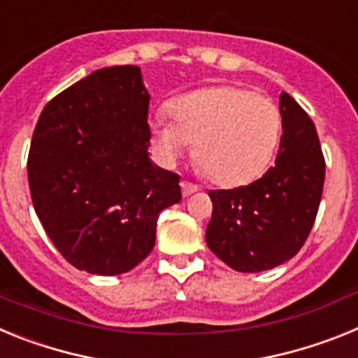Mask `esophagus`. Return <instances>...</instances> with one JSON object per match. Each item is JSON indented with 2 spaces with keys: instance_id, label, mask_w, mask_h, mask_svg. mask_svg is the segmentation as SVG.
I'll list each match as a JSON object with an SVG mask.
<instances>
[{
  "instance_id": "esophagus-1",
  "label": "esophagus",
  "mask_w": 358,
  "mask_h": 358,
  "mask_svg": "<svg viewBox=\"0 0 358 358\" xmlns=\"http://www.w3.org/2000/svg\"><path fill=\"white\" fill-rule=\"evenodd\" d=\"M181 188H182V195L185 197H188V195L195 194V192H199V186L197 185H192V182L188 181H182L181 182Z\"/></svg>"
}]
</instances>
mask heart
<instances>
[{"label":"heart","instance_id":"obj_1","mask_svg":"<svg viewBox=\"0 0 358 358\" xmlns=\"http://www.w3.org/2000/svg\"><path fill=\"white\" fill-rule=\"evenodd\" d=\"M169 113L170 120L159 115L150 122L157 157L170 166L195 143V159L220 186L252 181L280 143V107L236 85H213L173 98Z\"/></svg>","mask_w":358,"mask_h":358}]
</instances>
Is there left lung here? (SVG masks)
Instances as JSON below:
<instances>
[{
	"label": "left lung",
	"instance_id": "left-lung-1",
	"mask_svg": "<svg viewBox=\"0 0 358 358\" xmlns=\"http://www.w3.org/2000/svg\"><path fill=\"white\" fill-rule=\"evenodd\" d=\"M280 113L283 134L274 166L248 186L208 192V248L240 273H262L296 256L321 202L327 164L314 122L287 93Z\"/></svg>",
	"mask_w": 358,
	"mask_h": 358
}]
</instances>
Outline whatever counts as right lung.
Instances as JSON below:
<instances>
[{
	"label": "right lung",
	"mask_w": 358,
	"mask_h": 358,
	"mask_svg": "<svg viewBox=\"0 0 358 358\" xmlns=\"http://www.w3.org/2000/svg\"><path fill=\"white\" fill-rule=\"evenodd\" d=\"M150 94L138 66L93 71L46 103L31 136L28 185L57 251L98 276L150 255L157 217L181 201L179 176L148 157Z\"/></svg>",
	"instance_id": "1"
}]
</instances>
